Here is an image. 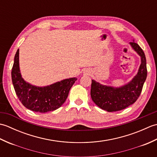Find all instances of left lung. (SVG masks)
Segmentation results:
<instances>
[{"mask_svg":"<svg viewBox=\"0 0 157 157\" xmlns=\"http://www.w3.org/2000/svg\"><path fill=\"white\" fill-rule=\"evenodd\" d=\"M130 46L140 56L141 64L138 71L126 84L113 87L100 84L92 79L90 95L93 102L100 108L108 112L120 111L128 107L137 101L147 77L146 60L144 51L133 40Z\"/></svg>","mask_w":157,"mask_h":157,"instance_id":"8db88e82","label":"left lung"}]
</instances>
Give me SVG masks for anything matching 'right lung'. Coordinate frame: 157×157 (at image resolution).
<instances>
[{
    "label": "right lung",
    "mask_w": 157,
    "mask_h": 157,
    "mask_svg": "<svg viewBox=\"0 0 157 157\" xmlns=\"http://www.w3.org/2000/svg\"><path fill=\"white\" fill-rule=\"evenodd\" d=\"M19 49L12 68L11 78L16 94L23 105L34 112L46 113L61 107L67 98L76 78L65 79L49 86H36L25 82L19 69Z\"/></svg>",
    "instance_id": "1"
}]
</instances>
